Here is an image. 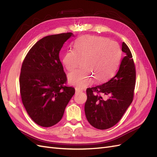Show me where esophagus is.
Segmentation results:
<instances>
[{"instance_id": "esophagus-1", "label": "esophagus", "mask_w": 157, "mask_h": 157, "mask_svg": "<svg viewBox=\"0 0 157 157\" xmlns=\"http://www.w3.org/2000/svg\"><path fill=\"white\" fill-rule=\"evenodd\" d=\"M82 90H80V89H79V88H77V87L75 88V93H76V94L80 93V92H82Z\"/></svg>"}]
</instances>
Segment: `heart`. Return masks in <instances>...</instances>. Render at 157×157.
Instances as JSON below:
<instances>
[{"instance_id":"b5f03b06","label":"heart","mask_w":157,"mask_h":157,"mask_svg":"<svg viewBox=\"0 0 157 157\" xmlns=\"http://www.w3.org/2000/svg\"><path fill=\"white\" fill-rule=\"evenodd\" d=\"M121 51L119 44L99 36L85 35L74 42V50L68 49L62 56V62L71 71L83 60L84 67L68 75V81L79 88L92 82L103 83L113 76L119 65Z\"/></svg>"}]
</instances>
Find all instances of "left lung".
Masks as SVG:
<instances>
[{
	"instance_id": "obj_1",
	"label": "left lung",
	"mask_w": 157,
	"mask_h": 157,
	"mask_svg": "<svg viewBox=\"0 0 157 157\" xmlns=\"http://www.w3.org/2000/svg\"><path fill=\"white\" fill-rule=\"evenodd\" d=\"M123 58L117 74L109 81L86 90L85 113L91 125L107 129L117 124L131 105L134 97L136 70L131 50L123 42ZM102 95L108 99H103Z\"/></svg>"
}]
</instances>
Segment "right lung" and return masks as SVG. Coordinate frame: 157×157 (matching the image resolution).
<instances>
[{"label":"right lung","instance_id":"right-lung-1","mask_svg":"<svg viewBox=\"0 0 157 157\" xmlns=\"http://www.w3.org/2000/svg\"><path fill=\"white\" fill-rule=\"evenodd\" d=\"M71 33L48 36L28 52L20 75V92L24 106L38 125L49 127L62 119L75 89L66 86L67 78L59 53Z\"/></svg>","mask_w":157,"mask_h":157}]
</instances>
